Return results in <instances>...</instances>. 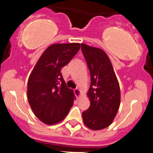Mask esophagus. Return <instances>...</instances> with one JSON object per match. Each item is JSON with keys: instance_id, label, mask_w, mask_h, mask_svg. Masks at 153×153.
Returning a JSON list of instances; mask_svg holds the SVG:
<instances>
[{"instance_id": "obj_1", "label": "esophagus", "mask_w": 153, "mask_h": 153, "mask_svg": "<svg viewBox=\"0 0 153 153\" xmlns=\"http://www.w3.org/2000/svg\"><path fill=\"white\" fill-rule=\"evenodd\" d=\"M74 92H75V95H76V97L78 98H79L81 96V91L80 90V89H75V90H74Z\"/></svg>"}]
</instances>
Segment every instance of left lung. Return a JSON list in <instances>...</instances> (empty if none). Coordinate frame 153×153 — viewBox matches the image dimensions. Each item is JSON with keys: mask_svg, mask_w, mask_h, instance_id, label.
<instances>
[{"mask_svg": "<svg viewBox=\"0 0 153 153\" xmlns=\"http://www.w3.org/2000/svg\"><path fill=\"white\" fill-rule=\"evenodd\" d=\"M81 50L91 76L86 93L90 106L82 113L83 121L89 129L101 130L112 124L119 109V84L110 59L103 49L81 44Z\"/></svg>", "mask_w": 153, "mask_h": 153, "instance_id": "obj_1", "label": "left lung"}]
</instances>
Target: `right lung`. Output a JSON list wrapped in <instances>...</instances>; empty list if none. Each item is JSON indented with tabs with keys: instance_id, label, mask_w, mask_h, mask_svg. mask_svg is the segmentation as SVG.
<instances>
[{
	"instance_id": "1",
	"label": "right lung",
	"mask_w": 153,
	"mask_h": 153,
	"mask_svg": "<svg viewBox=\"0 0 153 153\" xmlns=\"http://www.w3.org/2000/svg\"><path fill=\"white\" fill-rule=\"evenodd\" d=\"M81 48L79 43L52 44L41 55L31 72L27 99L37 118L44 124L62 121L73 105L75 95L61 73ZM61 86H59V84Z\"/></svg>"
}]
</instances>
